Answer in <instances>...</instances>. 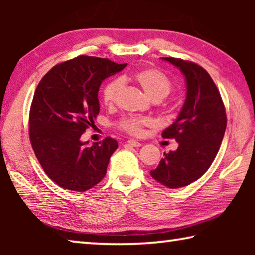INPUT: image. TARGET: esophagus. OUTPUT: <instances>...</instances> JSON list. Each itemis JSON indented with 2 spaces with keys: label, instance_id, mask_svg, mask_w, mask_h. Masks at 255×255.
Wrapping results in <instances>:
<instances>
[{
  "label": "esophagus",
  "instance_id": "obj_1",
  "mask_svg": "<svg viewBox=\"0 0 255 255\" xmlns=\"http://www.w3.org/2000/svg\"><path fill=\"white\" fill-rule=\"evenodd\" d=\"M127 144L132 146V147H139V146H141V144L139 143V141H137L135 139H129L127 140Z\"/></svg>",
  "mask_w": 255,
  "mask_h": 255
}]
</instances>
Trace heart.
<instances>
[{"label":"heart","mask_w":255,"mask_h":255,"mask_svg":"<svg viewBox=\"0 0 255 255\" xmlns=\"http://www.w3.org/2000/svg\"><path fill=\"white\" fill-rule=\"evenodd\" d=\"M132 79L144 92L152 99H164L171 91V82L163 74L161 71L155 68H146V70L137 71L132 74ZM122 88V81L114 79L108 82L103 86L102 90V100L106 105H111L117 99L118 92ZM150 124V120L147 118L140 117H128L122 120L120 127L131 135H139L141 128Z\"/></svg>","instance_id":"obj_1"}]
</instances>
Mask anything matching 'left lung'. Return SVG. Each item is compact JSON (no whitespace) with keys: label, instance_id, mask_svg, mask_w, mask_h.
Masks as SVG:
<instances>
[{"label":"left lung","instance_id":"obj_1","mask_svg":"<svg viewBox=\"0 0 255 255\" xmlns=\"http://www.w3.org/2000/svg\"><path fill=\"white\" fill-rule=\"evenodd\" d=\"M163 60L179 68L185 81V100L174 123L162 132L174 138L178 148L165 157L150 175L167 188L185 187L209 169L226 130V112L213 79L195 63L172 57Z\"/></svg>","mask_w":255,"mask_h":255}]
</instances>
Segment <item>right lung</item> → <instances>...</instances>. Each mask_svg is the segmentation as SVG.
<instances>
[{
	"label": "right lung",
	"mask_w": 255,
	"mask_h": 255,
	"mask_svg": "<svg viewBox=\"0 0 255 255\" xmlns=\"http://www.w3.org/2000/svg\"><path fill=\"white\" fill-rule=\"evenodd\" d=\"M127 64L80 56L54 66L33 94L29 135L34 154L46 174L64 189L83 192L105 178L117 140L100 143L81 139L100 112L102 82Z\"/></svg>",
	"instance_id": "obj_1"
}]
</instances>
